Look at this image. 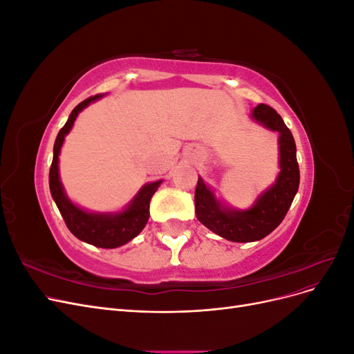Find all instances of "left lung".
<instances>
[{
	"mask_svg": "<svg viewBox=\"0 0 354 354\" xmlns=\"http://www.w3.org/2000/svg\"><path fill=\"white\" fill-rule=\"evenodd\" d=\"M255 121L281 134V173L276 183L257 199L248 211H233L220 205L212 192L198 178L195 190L196 218L218 236L232 242H252L272 233L291 207L299 186V168L292 133L281 115L267 104H259L252 111Z\"/></svg>",
	"mask_w": 354,
	"mask_h": 354,
	"instance_id": "8db88e82",
	"label": "left lung"
}]
</instances>
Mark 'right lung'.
I'll list each match as a JSON object with an SVG mask.
<instances>
[{"label":"right lung","mask_w":354,"mask_h":354,"mask_svg":"<svg viewBox=\"0 0 354 354\" xmlns=\"http://www.w3.org/2000/svg\"><path fill=\"white\" fill-rule=\"evenodd\" d=\"M99 97H102V94L91 95V97L81 102L71 112L66 124L62 127V130L56 137L55 149H53V162L50 167L48 181L51 196L55 199L62 217L73 236L94 246H99V248H116V246H121L136 238L145 229L149 220V202H151V198L160 185V181L143 186L134 201L130 203V207L120 214H109V216L108 214L85 212L81 208L75 207L66 198L59 180L60 147L63 140H65V136L71 131L75 118L78 116L85 106H88Z\"/></svg>","instance_id":"obj_1"}]
</instances>
